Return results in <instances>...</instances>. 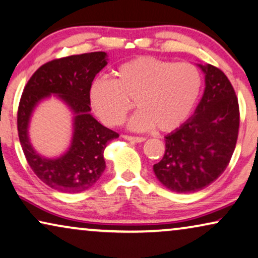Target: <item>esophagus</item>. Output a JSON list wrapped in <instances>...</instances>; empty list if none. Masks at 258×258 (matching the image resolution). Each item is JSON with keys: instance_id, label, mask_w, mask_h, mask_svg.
I'll list each match as a JSON object with an SVG mask.
<instances>
[{"instance_id": "esophagus-1", "label": "esophagus", "mask_w": 258, "mask_h": 258, "mask_svg": "<svg viewBox=\"0 0 258 258\" xmlns=\"http://www.w3.org/2000/svg\"><path fill=\"white\" fill-rule=\"evenodd\" d=\"M122 138L126 140H130V141H133V143H143V141L146 140V138L144 137H134V136H122Z\"/></svg>"}]
</instances>
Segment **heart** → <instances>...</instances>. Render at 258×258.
<instances>
[{
  "instance_id": "obj_1",
  "label": "heart",
  "mask_w": 258,
  "mask_h": 258,
  "mask_svg": "<svg viewBox=\"0 0 258 258\" xmlns=\"http://www.w3.org/2000/svg\"><path fill=\"white\" fill-rule=\"evenodd\" d=\"M202 90L197 65L138 57L114 71V81L93 82L90 99L94 112L108 126L120 125L134 106L140 111L130 121L134 130L172 132L187 120Z\"/></svg>"
}]
</instances>
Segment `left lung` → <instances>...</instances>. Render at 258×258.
Listing matches in <instances>:
<instances>
[{
  "mask_svg": "<svg viewBox=\"0 0 258 258\" xmlns=\"http://www.w3.org/2000/svg\"><path fill=\"white\" fill-rule=\"evenodd\" d=\"M206 89L193 117L166 137L164 158L153 166L159 181L176 193L208 187L229 165L239 128L238 99L223 71L202 67Z\"/></svg>",
  "mask_w": 258,
  "mask_h": 258,
  "instance_id": "left-lung-1",
  "label": "left lung"
}]
</instances>
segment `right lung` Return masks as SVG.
<instances>
[{
	"instance_id": "1",
	"label": "right lung",
	"mask_w": 258,
	"mask_h": 258,
	"mask_svg": "<svg viewBox=\"0 0 258 258\" xmlns=\"http://www.w3.org/2000/svg\"><path fill=\"white\" fill-rule=\"evenodd\" d=\"M105 58L103 51L56 58L38 68L24 86L17 111L20 143L29 166L52 189L75 194L91 188L106 167L104 150L107 143L119 137L90 114V90L96 75L107 64ZM50 93L59 94L76 114L71 150L53 161L39 157L27 139L31 112Z\"/></svg>"
}]
</instances>
